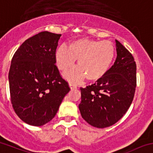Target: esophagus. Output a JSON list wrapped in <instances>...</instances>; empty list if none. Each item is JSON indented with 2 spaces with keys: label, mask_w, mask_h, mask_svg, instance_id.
<instances>
[{
  "label": "esophagus",
  "mask_w": 153,
  "mask_h": 153,
  "mask_svg": "<svg viewBox=\"0 0 153 153\" xmlns=\"http://www.w3.org/2000/svg\"><path fill=\"white\" fill-rule=\"evenodd\" d=\"M69 86L70 88H71V89H75V88H77V86L76 85H74V84L73 83H69Z\"/></svg>",
  "instance_id": "1"
}]
</instances>
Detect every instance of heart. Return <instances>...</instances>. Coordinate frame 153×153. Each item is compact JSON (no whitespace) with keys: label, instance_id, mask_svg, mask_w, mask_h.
I'll return each instance as SVG.
<instances>
[{"label":"heart","instance_id":"1","mask_svg":"<svg viewBox=\"0 0 153 153\" xmlns=\"http://www.w3.org/2000/svg\"><path fill=\"white\" fill-rule=\"evenodd\" d=\"M116 56V49L110 41L82 38L71 42L68 49L62 46L56 51L58 68L66 72L75 65L79 67L65 74V77L73 82H80L86 77L90 82L97 81L108 72Z\"/></svg>","mask_w":153,"mask_h":153}]
</instances>
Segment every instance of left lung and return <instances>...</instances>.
<instances>
[{
  "label": "left lung",
  "instance_id": "obj_1",
  "mask_svg": "<svg viewBox=\"0 0 153 153\" xmlns=\"http://www.w3.org/2000/svg\"><path fill=\"white\" fill-rule=\"evenodd\" d=\"M114 65L96 83L80 88L79 109L85 121L104 128L117 123L131 104L136 88V63L129 51L116 40Z\"/></svg>",
  "mask_w": 153,
  "mask_h": 153
}]
</instances>
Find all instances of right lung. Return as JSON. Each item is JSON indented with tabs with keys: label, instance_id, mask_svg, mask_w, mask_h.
<instances>
[{
	"label": "right lung",
	"instance_id": "add662e5",
	"mask_svg": "<svg viewBox=\"0 0 153 153\" xmlns=\"http://www.w3.org/2000/svg\"><path fill=\"white\" fill-rule=\"evenodd\" d=\"M61 36L40 32L26 40L11 61V103L17 116L30 126H41L51 121L71 89L56 65Z\"/></svg>",
	"mask_w": 153,
	"mask_h": 153
}]
</instances>
